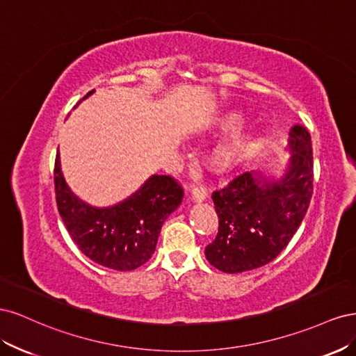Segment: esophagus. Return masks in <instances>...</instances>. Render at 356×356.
<instances>
[{
    "label": "esophagus",
    "instance_id": "34e87169",
    "mask_svg": "<svg viewBox=\"0 0 356 356\" xmlns=\"http://www.w3.org/2000/svg\"><path fill=\"white\" fill-rule=\"evenodd\" d=\"M190 193H191V197L195 202H203L208 196V190L203 186H191Z\"/></svg>",
    "mask_w": 356,
    "mask_h": 356
}]
</instances>
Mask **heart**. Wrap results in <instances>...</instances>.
Segmentation results:
<instances>
[{
	"instance_id": "heart-1",
	"label": "heart",
	"mask_w": 356,
	"mask_h": 356,
	"mask_svg": "<svg viewBox=\"0 0 356 356\" xmlns=\"http://www.w3.org/2000/svg\"><path fill=\"white\" fill-rule=\"evenodd\" d=\"M245 124V117L239 111L225 113L217 122V129L222 134H234ZM261 147V139L255 135L238 136L213 149L209 156V165L213 170L225 172L241 165Z\"/></svg>"
}]
</instances>
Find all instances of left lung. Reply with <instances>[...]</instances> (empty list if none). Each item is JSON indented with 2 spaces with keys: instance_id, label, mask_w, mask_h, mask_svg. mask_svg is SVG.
Listing matches in <instances>:
<instances>
[{
  "instance_id": "left-lung-1",
  "label": "left lung",
  "mask_w": 356,
  "mask_h": 356,
  "mask_svg": "<svg viewBox=\"0 0 356 356\" xmlns=\"http://www.w3.org/2000/svg\"><path fill=\"white\" fill-rule=\"evenodd\" d=\"M289 153L279 179L245 172L212 193L220 225L204 255L218 270L242 273L270 263L296 234L314 191V156L306 127H291Z\"/></svg>"
}]
</instances>
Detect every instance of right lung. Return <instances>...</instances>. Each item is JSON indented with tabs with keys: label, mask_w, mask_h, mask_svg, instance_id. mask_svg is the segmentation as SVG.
<instances>
[{
	"label": "right lung",
	"mask_w": 356,
	"mask_h": 356,
	"mask_svg": "<svg viewBox=\"0 0 356 356\" xmlns=\"http://www.w3.org/2000/svg\"><path fill=\"white\" fill-rule=\"evenodd\" d=\"M55 193L62 221L79 250L96 264L118 272L134 270L152 258L161 225L184 196L174 178L153 175L131 197L110 208H95L68 187L59 154L55 160Z\"/></svg>",
	"instance_id": "1"
}]
</instances>
